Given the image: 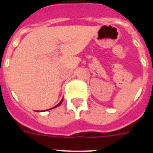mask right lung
<instances>
[{"label": "right lung", "instance_id": "1", "mask_svg": "<svg viewBox=\"0 0 153 153\" xmlns=\"http://www.w3.org/2000/svg\"><path fill=\"white\" fill-rule=\"evenodd\" d=\"M62 102H63V99H62V100H61V101H60V103H59V104H57L56 106H54V107H52V108H56V107H57V106H60V104H61V103H62Z\"/></svg>", "mask_w": 153, "mask_h": 153}]
</instances>
